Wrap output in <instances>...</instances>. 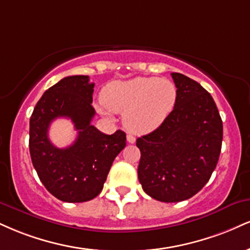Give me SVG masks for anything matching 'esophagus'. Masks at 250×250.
Listing matches in <instances>:
<instances>
[{
	"label": "esophagus",
	"instance_id": "obj_1",
	"mask_svg": "<svg viewBox=\"0 0 250 250\" xmlns=\"http://www.w3.org/2000/svg\"><path fill=\"white\" fill-rule=\"evenodd\" d=\"M127 141H128V143H135V141H136V138H135L133 135L131 134H127Z\"/></svg>",
	"mask_w": 250,
	"mask_h": 250
}]
</instances>
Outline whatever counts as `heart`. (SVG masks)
I'll list each match as a JSON object with an SVG mask.
<instances>
[{
    "mask_svg": "<svg viewBox=\"0 0 250 250\" xmlns=\"http://www.w3.org/2000/svg\"><path fill=\"white\" fill-rule=\"evenodd\" d=\"M101 101L99 112L125 113L129 130L144 134L158 128L172 112L177 87L169 79L154 77L112 81L102 89Z\"/></svg>",
    "mask_w": 250,
    "mask_h": 250,
    "instance_id": "b5f03b06",
    "label": "heart"
}]
</instances>
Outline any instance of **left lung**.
I'll return each instance as SVG.
<instances>
[{
    "mask_svg": "<svg viewBox=\"0 0 250 250\" xmlns=\"http://www.w3.org/2000/svg\"><path fill=\"white\" fill-rule=\"evenodd\" d=\"M177 87L173 110L157 129L138 137V180L163 203L193 197L211 178L222 143V121L213 98L197 81L171 73Z\"/></svg>",
    "mask_w": 250,
    "mask_h": 250,
    "instance_id": "8db88e82",
    "label": "left lung"
}]
</instances>
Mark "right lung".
Segmentation results:
<instances>
[{"label":"right lung","mask_w":250,"mask_h":250,"mask_svg":"<svg viewBox=\"0 0 250 250\" xmlns=\"http://www.w3.org/2000/svg\"><path fill=\"white\" fill-rule=\"evenodd\" d=\"M94 83L88 76H71L50 87L30 117L29 149L35 170L51 194L66 203H83L104 188L114 159L125 146V134L106 135L91 125ZM58 117H68L78 130L67 148H57L47 131Z\"/></svg>","instance_id":"add662e5"}]
</instances>
